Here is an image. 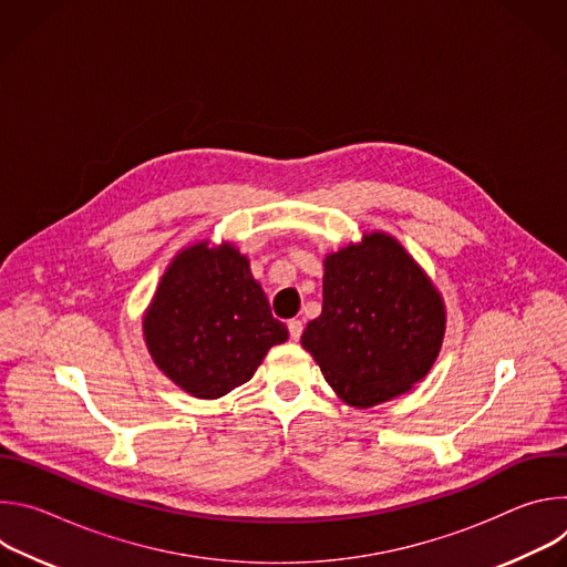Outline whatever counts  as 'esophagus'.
<instances>
[{"label": "esophagus", "instance_id": "esophagus-1", "mask_svg": "<svg viewBox=\"0 0 567 567\" xmlns=\"http://www.w3.org/2000/svg\"><path fill=\"white\" fill-rule=\"evenodd\" d=\"M287 328H289V337H291L293 341H298V339H300V334H302V320L291 318V320L287 322Z\"/></svg>", "mask_w": 567, "mask_h": 567}]
</instances>
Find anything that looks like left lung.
<instances>
[{
    "mask_svg": "<svg viewBox=\"0 0 567 567\" xmlns=\"http://www.w3.org/2000/svg\"><path fill=\"white\" fill-rule=\"evenodd\" d=\"M444 339V305L417 262L385 233L326 258L322 311L302 348L350 406L370 409L426 377Z\"/></svg>",
    "mask_w": 567,
    "mask_h": 567,
    "instance_id": "obj_1",
    "label": "left lung"
}]
</instances>
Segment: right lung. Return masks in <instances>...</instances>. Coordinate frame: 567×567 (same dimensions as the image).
Listing matches in <instances>:
<instances>
[{
    "mask_svg": "<svg viewBox=\"0 0 567 567\" xmlns=\"http://www.w3.org/2000/svg\"><path fill=\"white\" fill-rule=\"evenodd\" d=\"M143 332L154 363L179 388L217 399L247 383L289 332L274 318L249 260L230 245L182 251L161 278Z\"/></svg>",
    "mask_w": 567,
    "mask_h": 567,
    "instance_id": "add662e5",
    "label": "right lung"
}]
</instances>
